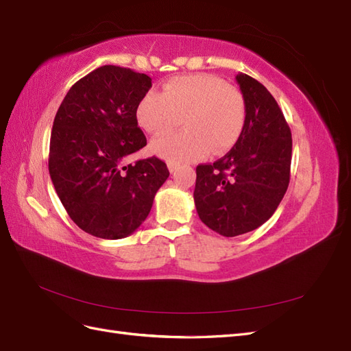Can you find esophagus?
Returning <instances> with one entry per match:
<instances>
[{
	"label": "esophagus",
	"instance_id": "34e87169",
	"mask_svg": "<svg viewBox=\"0 0 351 351\" xmlns=\"http://www.w3.org/2000/svg\"><path fill=\"white\" fill-rule=\"evenodd\" d=\"M168 169H169V171H171V173H176L177 169H178V165L174 164V162H169V164H168Z\"/></svg>",
	"mask_w": 351,
	"mask_h": 351
}]
</instances>
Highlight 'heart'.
<instances>
[{
  "mask_svg": "<svg viewBox=\"0 0 351 351\" xmlns=\"http://www.w3.org/2000/svg\"><path fill=\"white\" fill-rule=\"evenodd\" d=\"M136 119L152 136L171 133L183 120L186 132L152 142L151 151L168 162L186 164L236 146L246 123V102L237 88L214 74H189L165 82L162 93L143 95Z\"/></svg>",
  "mask_w": 351,
  "mask_h": 351,
  "instance_id": "heart-1",
  "label": "heart"
}]
</instances>
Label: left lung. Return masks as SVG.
<instances>
[{
	"label": "left lung",
	"mask_w": 351,
	"mask_h": 351,
	"mask_svg": "<svg viewBox=\"0 0 351 351\" xmlns=\"http://www.w3.org/2000/svg\"><path fill=\"white\" fill-rule=\"evenodd\" d=\"M236 80L246 102L239 142L214 164L196 167L195 205L202 222L236 237L267 222L290 183L291 132L269 90L247 74Z\"/></svg>",
	"instance_id": "1"
}]
</instances>
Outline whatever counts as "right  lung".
<instances>
[{"mask_svg": "<svg viewBox=\"0 0 351 351\" xmlns=\"http://www.w3.org/2000/svg\"><path fill=\"white\" fill-rule=\"evenodd\" d=\"M151 88L143 73L102 66L74 83L57 111L49 176L74 224L95 237L130 236L169 176L156 156L124 164L146 146L136 107Z\"/></svg>", "mask_w": 351, "mask_h": 351, "instance_id": "add662e5", "label": "right lung"}]
</instances>
